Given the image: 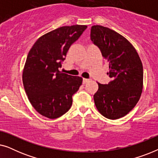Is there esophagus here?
Segmentation results:
<instances>
[{
	"label": "esophagus",
	"instance_id": "obj_1",
	"mask_svg": "<svg viewBox=\"0 0 158 158\" xmlns=\"http://www.w3.org/2000/svg\"><path fill=\"white\" fill-rule=\"evenodd\" d=\"M89 81H90L89 79L83 78V84H85V83H87L88 82H89Z\"/></svg>",
	"mask_w": 158,
	"mask_h": 158
}]
</instances>
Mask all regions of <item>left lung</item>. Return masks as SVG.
Returning a JSON list of instances; mask_svg holds the SVG:
<instances>
[{"label":"left lung","mask_w":158,"mask_h":158,"mask_svg":"<svg viewBox=\"0 0 158 158\" xmlns=\"http://www.w3.org/2000/svg\"><path fill=\"white\" fill-rule=\"evenodd\" d=\"M90 40L97 45L109 62L112 81L98 83L94 94L95 105L101 115L118 119L134 109L143 88V67L133 45L117 32L103 26L95 25L90 30Z\"/></svg>","instance_id":"8db88e82"}]
</instances>
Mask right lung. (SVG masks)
<instances>
[{
  "mask_svg": "<svg viewBox=\"0 0 158 158\" xmlns=\"http://www.w3.org/2000/svg\"><path fill=\"white\" fill-rule=\"evenodd\" d=\"M87 26L57 28L40 36L30 49L23 70L26 94L34 109L54 119L70 109L73 95L78 90L83 78L58 70L71 45L78 40Z\"/></svg>",
  "mask_w": 158,
  "mask_h": 158,
  "instance_id": "1",
  "label": "right lung"
}]
</instances>
